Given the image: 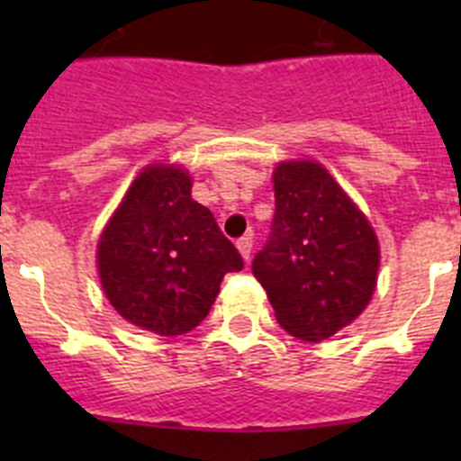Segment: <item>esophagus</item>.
Wrapping results in <instances>:
<instances>
[{"instance_id":"1","label":"esophagus","mask_w":461,"mask_h":461,"mask_svg":"<svg viewBox=\"0 0 461 461\" xmlns=\"http://www.w3.org/2000/svg\"><path fill=\"white\" fill-rule=\"evenodd\" d=\"M235 244H238V251L242 254V258L249 260L251 247H254V238H251V235H244V238H240Z\"/></svg>"}]
</instances>
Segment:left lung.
Listing matches in <instances>:
<instances>
[{
	"label": "left lung",
	"mask_w": 461,
	"mask_h": 461,
	"mask_svg": "<svg viewBox=\"0 0 461 461\" xmlns=\"http://www.w3.org/2000/svg\"><path fill=\"white\" fill-rule=\"evenodd\" d=\"M272 180L275 219L251 270L288 335L323 341L372 300L378 240L321 164L286 161Z\"/></svg>",
	"instance_id": "obj_1"
}]
</instances>
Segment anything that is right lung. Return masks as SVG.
<instances>
[{"label":"right lung","mask_w":461,"mask_h":461,"mask_svg":"<svg viewBox=\"0 0 461 461\" xmlns=\"http://www.w3.org/2000/svg\"><path fill=\"white\" fill-rule=\"evenodd\" d=\"M101 286L138 328L186 335L217 300L228 272L244 260L212 212L191 198V177L149 166L133 180L99 240Z\"/></svg>","instance_id":"obj_1"}]
</instances>
